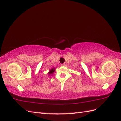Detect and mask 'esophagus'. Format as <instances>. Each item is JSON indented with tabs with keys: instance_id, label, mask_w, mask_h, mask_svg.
Segmentation results:
<instances>
[{
	"instance_id": "34e87169",
	"label": "esophagus",
	"mask_w": 121,
	"mask_h": 121,
	"mask_svg": "<svg viewBox=\"0 0 121 121\" xmlns=\"http://www.w3.org/2000/svg\"><path fill=\"white\" fill-rule=\"evenodd\" d=\"M61 66H65V63L62 64H61Z\"/></svg>"
}]
</instances>
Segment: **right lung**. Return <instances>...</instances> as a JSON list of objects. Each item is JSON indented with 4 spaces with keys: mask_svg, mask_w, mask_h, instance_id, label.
I'll list each match as a JSON object with an SVG mask.
<instances>
[{
    "mask_svg": "<svg viewBox=\"0 0 121 121\" xmlns=\"http://www.w3.org/2000/svg\"><path fill=\"white\" fill-rule=\"evenodd\" d=\"M55 69H55V68H52V69H50L49 72L48 73V74L49 75L53 74V73L54 72V71H55Z\"/></svg>",
    "mask_w": 121,
    "mask_h": 121,
    "instance_id": "1",
    "label": "right lung"
}]
</instances>
